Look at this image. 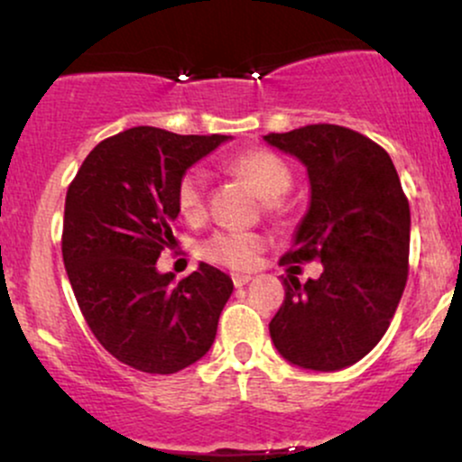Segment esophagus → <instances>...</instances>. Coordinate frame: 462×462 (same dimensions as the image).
<instances>
[{"label":"esophagus","instance_id":"obj_1","mask_svg":"<svg viewBox=\"0 0 462 462\" xmlns=\"http://www.w3.org/2000/svg\"><path fill=\"white\" fill-rule=\"evenodd\" d=\"M249 280H252V275L247 273H232V282H235V286H245Z\"/></svg>","mask_w":462,"mask_h":462}]
</instances>
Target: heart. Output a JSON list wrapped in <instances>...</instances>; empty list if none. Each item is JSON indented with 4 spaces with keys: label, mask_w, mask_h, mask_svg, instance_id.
Listing matches in <instances>:
<instances>
[{
    "label": "heart",
    "mask_w": 462,
    "mask_h": 462,
    "mask_svg": "<svg viewBox=\"0 0 462 462\" xmlns=\"http://www.w3.org/2000/svg\"><path fill=\"white\" fill-rule=\"evenodd\" d=\"M230 169L241 176L254 193L264 201L269 213L282 208V199L293 187V173L282 158L267 150H252L238 153L230 162ZM176 201L180 215L187 221H198L206 210V173L193 167L180 178ZM263 247V236L254 232L219 230L201 243V256L206 261L224 264L232 269H247Z\"/></svg>",
    "instance_id": "b5f03b06"
}]
</instances>
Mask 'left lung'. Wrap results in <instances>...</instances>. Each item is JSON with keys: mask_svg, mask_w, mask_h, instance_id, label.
Segmentation results:
<instances>
[{"mask_svg": "<svg viewBox=\"0 0 462 462\" xmlns=\"http://www.w3.org/2000/svg\"><path fill=\"white\" fill-rule=\"evenodd\" d=\"M263 139L298 158L310 182L309 210L280 263L323 264L304 284L286 275L272 341L301 369H346L378 346L404 293L411 208L400 176L383 147L341 125Z\"/></svg>", "mask_w": 462, "mask_h": 462, "instance_id": "left-lung-1", "label": "left lung"}]
</instances>
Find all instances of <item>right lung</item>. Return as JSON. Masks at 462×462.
Returning <instances> with one entry per match:
<instances>
[{"instance_id":"obj_1","label":"right lung","mask_w":462,"mask_h":462,"mask_svg":"<svg viewBox=\"0 0 462 462\" xmlns=\"http://www.w3.org/2000/svg\"><path fill=\"white\" fill-rule=\"evenodd\" d=\"M232 136L139 125L99 143L69 184L62 261L79 310L104 349L132 369L176 374L215 343L230 275L199 263L176 282L156 261L176 236V190Z\"/></svg>"}]
</instances>
